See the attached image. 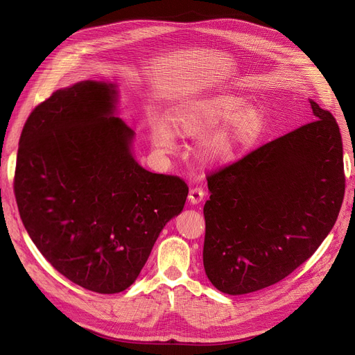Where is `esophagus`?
Returning a JSON list of instances; mask_svg holds the SVG:
<instances>
[{
  "mask_svg": "<svg viewBox=\"0 0 355 355\" xmlns=\"http://www.w3.org/2000/svg\"><path fill=\"white\" fill-rule=\"evenodd\" d=\"M204 198V190L201 187H194L190 190V194H189V200L193 202V204H198L201 202Z\"/></svg>",
  "mask_w": 355,
  "mask_h": 355,
  "instance_id": "esophagus-1",
  "label": "esophagus"
}]
</instances>
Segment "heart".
Returning a JSON list of instances; mask_svg holds the SVG:
<instances>
[{"label": "heart", "mask_w": 355, "mask_h": 355, "mask_svg": "<svg viewBox=\"0 0 355 355\" xmlns=\"http://www.w3.org/2000/svg\"><path fill=\"white\" fill-rule=\"evenodd\" d=\"M209 137L200 146V155L211 162L233 159L240 151L252 146L265 129V115L257 107H246L245 99L234 95H216L194 99L175 109L168 123L153 122L151 139L164 154L177 149L174 134L200 139Z\"/></svg>", "instance_id": "obj_1"}]
</instances>
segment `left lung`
I'll use <instances>...</instances> for the list:
<instances>
[{
    "instance_id": "obj_1",
    "label": "left lung",
    "mask_w": 355,
    "mask_h": 355,
    "mask_svg": "<svg viewBox=\"0 0 355 355\" xmlns=\"http://www.w3.org/2000/svg\"><path fill=\"white\" fill-rule=\"evenodd\" d=\"M207 175L202 263L229 295L291 275L334 227L345 193L343 139L331 112Z\"/></svg>"
}]
</instances>
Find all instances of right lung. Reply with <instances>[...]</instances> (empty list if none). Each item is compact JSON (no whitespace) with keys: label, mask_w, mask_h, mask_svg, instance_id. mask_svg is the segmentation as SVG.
Masks as SVG:
<instances>
[{"label":"right lung","mask_w":355,"mask_h":355,"mask_svg":"<svg viewBox=\"0 0 355 355\" xmlns=\"http://www.w3.org/2000/svg\"><path fill=\"white\" fill-rule=\"evenodd\" d=\"M114 85L80 82L37 105L18 146L14 194L47 262L73 284L118 293L135 282L189 185L130 154L134 130L114 116Z\"/></svg>","instance_id":"add662e5"}]
</instances>
